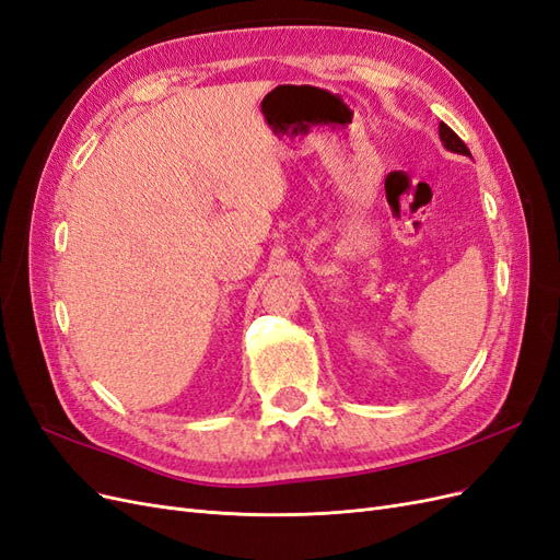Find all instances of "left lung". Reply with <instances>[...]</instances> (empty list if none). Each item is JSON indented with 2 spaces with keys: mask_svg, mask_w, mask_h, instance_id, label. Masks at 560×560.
<instances>
[{
  "mask_svg": "<svg viewBox=\"0 0 560 560\" xmlns=\"http://www.w3.org/2000/svg\"><path fill=\"white\" fill-rule=\"evenodd\" d=\"M439 138H442V144L453 151V154H463V156H469V149L467 144L457 138V135L446 126V124H439Z\"/></svg>",
  "mask_w": 560,
  "mask_h": 560,
  "instance_id": "1",
  "label": "left lung"
}]
</instances>
